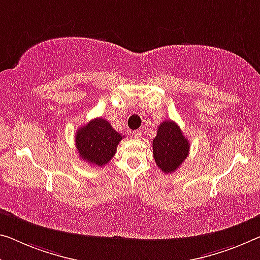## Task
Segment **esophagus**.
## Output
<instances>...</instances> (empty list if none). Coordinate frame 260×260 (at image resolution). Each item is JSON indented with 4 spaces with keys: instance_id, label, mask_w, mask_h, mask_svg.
I'll return each instance as SVG.
<instances>
[{
    "instance_id": "34e87169",
    "label": "esophagus",
    "mask_w": 260,
    "mask_h": 260,
    "mask_svg": "<svg viewBox=\"0 0 260 260\" xmlns=\"http://www.w3.org/2000/svg\"><path fill=\"white\" fill-rule=\"evenodd\" d=\"M142 135H143V133L141 130H136V131H134L133 133V137L134 138H142Z\"/></svg>"
}]
</instances>
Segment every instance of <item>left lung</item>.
Wrapping results in <instances>:
<instances>
[{
  "instance_id": "left-lung-1",
  "label": "left lung",
  "mask_w": 260,
  "mask_h": 260,
  "mask_svg": "<svg viewBox=\"0 0 260 260\" xmlns=\"http://www.w3.org/2000/svg\"><path fill=\"white\" fill-rule=\"evenodd\" d=\"M190 144L177 123L165 121L158 126L152 147L153 158L164 173H172L188 157Z\"/></svg>"
}]
</instances>
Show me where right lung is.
Wrapping results in <instances>:
<instances>
[{"label": "right lung", "instance_id": "right-lung-1", "mask_svg": "<svg viewBox=\"0 0 260 260\" xmlns=\"http://www.w3.org/2000/svg\"><path fill=\"white\" fill-rule=\"evenodd\" d=\"M122 138L107 119L98 117L79 127L75 133V145L83 160L93 166H103L116 153Z\"/></svg>", "mask_w": 260, "mask_h": 260}]
</instances>
